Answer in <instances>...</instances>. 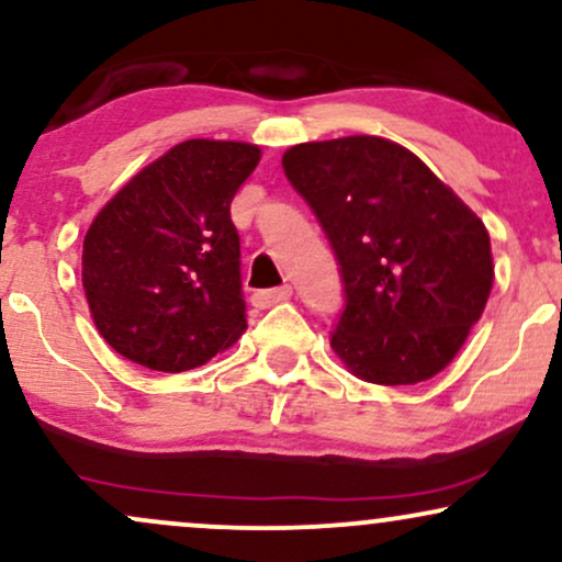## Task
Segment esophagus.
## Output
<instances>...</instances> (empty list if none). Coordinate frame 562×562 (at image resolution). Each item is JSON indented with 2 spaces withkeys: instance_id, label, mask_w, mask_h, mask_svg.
Here are the masks:
<instances>
[{
  "instance_id": "obj_1",
  "label": "esophagus",
  "mask_w": 562,
  "mask_h": 562,
  "mask_svg": "<svg viewBox=\"0 0 562 562\" xmlns=\"http://www.w3.org/2000/svg\"><path fill=\"white\" fill-rule=\"evenodd\" d=\"M290 293H293V288H290V285L269 288V290H256V293H254V306H259V308L274 306V303L288 301Z\"/></svg>"
}]
</instances>
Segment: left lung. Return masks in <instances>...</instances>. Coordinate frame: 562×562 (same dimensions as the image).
<instances>
[{
  "label": "left lung",
  "instance_id": "1",
  "mask_svg": "<svg viewBox=\"0 0 562 562\" xmlns=\"http://www.w3.org/2000/svg\"><path fill=\"white\" fill-rule=\"evenodd\" d=\"M282 169L338 259L346 306L330 346L340 362L378 385L438 375L494 285L481 218L415 153L383 137L303 142Z\"/></svg>",
  "mask_w": 562,
  "mask_h": 562
}]
</instances>
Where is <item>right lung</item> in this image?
Instances as JSON below:
<instances>
[{"instance_id": "add662e5", "label": "right lung", "mask_w": 562, "mask_h": 562, "mask_svg": "<svg viewBox=\"0 0 562 562\" xmlns=\"http://www.w3.org/2000/svg\"><path fill=\"white\" fill-rule=\"evenodd\" d=\"M261 160L248 142L187 139L94 216L81 282L102 338L128 362L184 372L245 333L229 205Z\"/></svg>"}]
</instances>
